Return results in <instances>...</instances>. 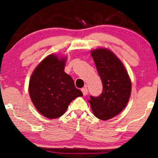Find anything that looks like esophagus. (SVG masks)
Wrapping results in <instances>:
<instances>
[{
    "label": "esophagus",
    "instance_id": "esophagus-1",
    "mask_svg": "<svg viewBox=\"0 0 158 158\" xmlns=\"http://www.w3.org/2000/svg\"><path fill=\"white\" fill-rule=\"evenodd\" d=\"M81 92H82V93H83L84 96H86V95H87V94H88V89H87V88H86V87L82 88V89H81Z\"/></svg>",
    "mask_w": 158,
    "mask_h": 158
}]
</instances>
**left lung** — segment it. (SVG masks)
Segmentation results:
<instances>
[{
    "label": "left lung",
    "instance_id": "obj_1",
    "mask_svg": "<svg viewBox=\"0 0 158 158\" xmlns=\"http://www.w3.org/2000/svg\"><path fill=\"white\" fill-rule=\"evenodd\" d=\"M94 59L103 90L99 97L90 96L92 112L102 120H107L123 110L130 99L132 84L123 64L106 48L93 50Z\"/></svg>",
    "mask_w": 158,
    "mask_h": 158
}]
</instances>
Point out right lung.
I'll return each instance as SVG.
<instances>
[{"mask_svg": "<svg viewBox=\"0 0 158 158\" xmlns=\"http://www.w3.org/2000/svg\"><path fill=\"white\" fill-rule=\"evenodd\" d=\"M66 59L48 55L31 77L28 92L36 110L48 119L63 115L69 104L82 92L75 87L74 80L64 72Z\"/></svg>", "mask_w": 158, "mask_h": 158, "instance_id": "1", "label": "right lung"}]
</instances>
